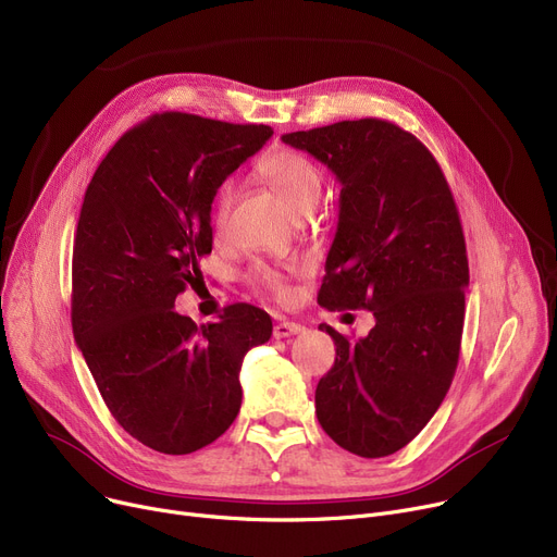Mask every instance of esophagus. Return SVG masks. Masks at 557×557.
<instances>
[{
    "instance_id": "obj_1",
    "label": "esophagus",
    "mask_w": 557,
    "mask_h": 557,
    "mask_svg": "<svg viewBox=\"0 0 557 557\" xmlns=\"http://www.w3.org/2000/svg\"><path fill=\"white\" fill-rule=\"evenodd\" d=\"M305 327L300 325V323H288V320H284V323H277L275 327H273V336L275 338H290V336H296V334H300Z\"/></svg>"
}]
</instances>
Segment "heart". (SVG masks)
I'll list each match as a JSON object with an SVG mask.
<instances>
[{"instance_id": "obj_1", "label": "heart", "mask_w": 557, "mask_h": 557, "mask_svg": "<svg viewBox=\"0 0 557 557\" xmlns=\"http://www.w3.org/2000/svg\"><path fill=\"white\" fill-rule=\"evenodd\" d=\"M257 171L294 212L309 210L320 196V187H323V178H320V171L315 169V164L311 160H307L305 156H300L296 151H288V149L273 151L271 156L263 158L259 162ZM230 202H232V185L227 183L216 191L214 202H212L214 227H219V230L223 227L227 210H230ZM255 280L263 290H269V294H273L277 298L286 296L284 277L275 269L259 267L255 271Z\"/></svg>"}]
</instances>
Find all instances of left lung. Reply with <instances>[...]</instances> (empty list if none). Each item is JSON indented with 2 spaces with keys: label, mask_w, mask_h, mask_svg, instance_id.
Here are the masks:
<instances>
[{
  "label": "left lung",
  "mask_w": 557,
  "mask_h": 557,
  "mask_svg": "<svg viewBox=\"0 0 557 557\" xmlns=\"http://www.w3.org/2000/svg\"><path fill=\"white\" fill-rule=\"evenodd\" d=\"M282 141L341 183L320 307L374 315L355 343L318 327L336 345L334 368L315 388L318 422L347 451L391 456L433 418L458 366L470 267L451 189L426 146L384 120L286 133Z\"/></svg>",
  "instance_id": "obj_1"
}]
</instances>
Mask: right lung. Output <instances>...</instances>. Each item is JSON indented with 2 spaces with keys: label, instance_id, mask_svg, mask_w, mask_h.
I'll return each instance as SVG.
<instances>
[{
  "label": "right lung",
  "instance_id": "right-lung-1",
  "mask_svg": "<svg viewBox=\"0 0 557 557\" xmlns=\"http://www.w3.org/2000/svg\"><path fill=\"white\" fill-rule=\"evenodd\" d=\"M273 135L187 112L153 114L116 141L87 185L72 259V330L112 418L135 441L183 456L223 435L242 408L248 349L271 315L230 305L196 325L175 298L202 280L212 202Z\"/></svg>",
  "mask_w": 557,
  "mask_h": 557
}]
</instances>
